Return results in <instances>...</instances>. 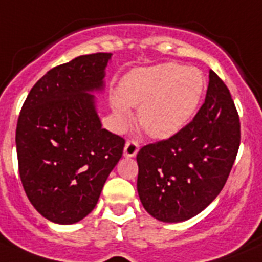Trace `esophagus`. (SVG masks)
<instances>
[{"mask_svg":"<svg viewBox=\"0 0 262 262\" xmlns=\"http://www.w3.org/2000/svg\"><path fill=\"white\" fill-rule=\"evenodd\" d=\"M138 145L136 144V142H133V141H128L126 144H125V147H124V156L128 157V158H132V157H136L138 153Z\"/></svg>","mask_w":262,"mask_h":262,"instance_id":"34e87169","label":"esophagus"}]
</instances>
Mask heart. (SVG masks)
Here are the masks:
<instances>
[{
    "label": "heart",
    "instance_id": "heart-1",
    "mask_svg": "<svg viewBox=\"0 0 262 262\" xmlns=\"http://www.w3.org/2000/svg\"><path fill=\"white\" fill-rule=\"evenodd\" d=\"M204 88V75L195 67L163 63L132 70L109 99L116 126H126L130 106H140L138 121L151 137H171L195 115Z\"/></svg>",
    "mask_w": 262,
    "mask_h": 262
}]
</instances>
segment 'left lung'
I'll return each mask as SVG.
<instances>
[{
    "label": "left lung",
    "instance_id": "1",
    "mask_svg": "<svg viewBox=\"0 0 262 262\" xmlns=\"http://www.w3.org/2000/svg\"><path fill=\"white\" fill-rule=\"evenodd\" d=\"M240 146V122L229 90L210 71L206 100L192 121L137 154L141 203L159 222L191 219L226 185Z\"/></svg>",
    "mask_w": 262,
    "mask_h": 262
}]
</instances>
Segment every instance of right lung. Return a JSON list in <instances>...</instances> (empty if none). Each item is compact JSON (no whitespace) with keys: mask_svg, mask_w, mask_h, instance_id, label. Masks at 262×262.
<instances>
[{"mask_svg":"<svg viewBox=\"0 0 262 262\" xmlns=\"http://www.w3.org/2000/svg\"><path fill=\"white\" fill-rule=\"evenodd\" d=\"M112 54L81 55L36 81L18 117V169L27 198L56 224H74L96 207L125 141L101 128L95 93L105 87Z\"/></svg>","mask_w":262,"mask_h":262,"instance_id":"1","label":"right lung"}]
</instances>
